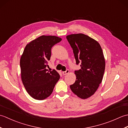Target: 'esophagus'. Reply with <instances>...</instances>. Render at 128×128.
Here are the masks:
<instances>
[{
    "label": "esophagus",
    "instance_id": "esophagus-1",
    "mask_svg": "<svg viewBox=\"0 0 128 128\" xmlns=\"http://www.w3.org/2000/svg\"><path fill=\"white\" fill-rule=\"evenodd\" d=\"M69 72V70H68V69H66L65 72H62V74H63L64 75H66L68 74Z\"/></svg>",
    "mask_w": 128,
    "mask_h": 128
}]
</instances>
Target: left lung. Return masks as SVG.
Masks as SVG:
<instances>
[{"label": "left lung", "instance_id": "left-lung-1", "mask_svg": "<svg viewBox=\"0 0 128 128\" xmlns=\"http://www.w3.org/2000/svg\"><path fill=\"white\" fill-rule=\"evenodd\" d=\"M72 49L76 64L81 69L75 70V82L70 86L72 91L82 99L91 97L101 83L105 70V60L98 42L82 34L66 36Z\"/></svg>", "mask_w": 128, "mask_h": 128}]
</instances>
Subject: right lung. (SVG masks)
Masks as SVG:
<instances>
[{
    "label": "right lung",
    "instance_id": "obj_1",
    "mask_svg": "<svg viewBox=\"0 0 128 128\" xmlns=\"http://www.w3.org/2000/svg\"><path fill=\"white\" fill-rule=\"evenodd\" d=\"M62 38L41 36L26 45L20 59L21 79L27 92L34 98L42 100L51 94L60 78L55 70L46 67L51 56V50Z\"/></svg>",
    "mask_w": 128,
    "mask_h": 128
}]
</instances>
